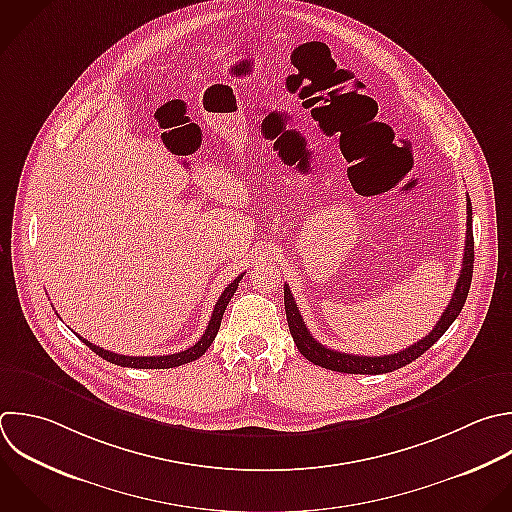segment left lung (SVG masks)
Segmentation results:
<instances>
[{
	"label": "left lung",
	"mask_w": 512,
	"mask_h": 512,
	"mask_svg": "<svg viewBox=\"0 0 512 512\" xmlns=\"http://www.w3.org/2000/svg\"><path fill=\"white\" fill-rule=\"evenodd\" d=\"M466 242H464V256H462V270L458 274L456 280V288L452 292V298L446 306V310L442 312L440 320L436 322V326L432 328V332L428 336H424L422 340L410 344L408 348L394 352V354H386V356H356V354H346V352H338V350H330L326 346H322L316 338H312V334L308 332L300 310L296 306V300L288 288V284H284V308H286V320H288V328L290 334L294 338V344L298 346L300 354L322 366L328 370H336V372H348V374H384V372H392L398 370L406 364H410L412 360H416L420 354H424L446 330L448 326L456 320V316L460 314L466 296H468V288H470V280H472V264H474V238H472V206L470 200H466Z\"/></svg>",
	"instance_id": "obj_1"
}]
</instances>
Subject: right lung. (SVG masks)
Instances as JSON below:
<instances>
[{
  "label": "right lung",
  "instance_id": "add662e5",
  "mask_svg": "<svg viewBox=\"0 0 512 512\" xmlns=\"http://www.w3.org/2000/svg\"><path fill=\"white\" fill-rule=\"evenodd\" d=\"M242 276H244V274H240L234 282H230V284L226 286V290L222 292V296L218 298V302H216V306H214V312H212V318H210V322H208L206 332L202 334V338H200L194 346H190V348H186V350H182V352L166 354V356H124V354H116V352L104 350V348H100V346L88 342V340L82 338V336H80V340H84V344H86L88 348H92L98 356H102L104 360H108V362H112V364H118V366H128V368H174V366L188 364V362H192V360H198V358L210 348V344L214 342V338H216V334H218V330H220V322H222L224 310H226L228 302L232 300V296H234V292H236L238 282L242 280Z\"/></svg>",
  "mask_w": 512,
  "mask_h": 512
}]
</instances>
